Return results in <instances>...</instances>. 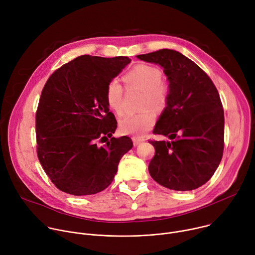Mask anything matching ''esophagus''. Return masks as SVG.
<instances>
[{"label":"esophagus","mask_w":255,"mask_h":255,"mask_svg":"<svg viewBox=\"0 0 255 255\" xmlns=\"http://www.w3.org/2000/svg\"><path fill=\"white\" fill-rule=\"evenodd\" d=\"M132 140H133L134 146H137L138 144H140L141 142H143V141H144V139H143V138H138V137H133V138H132Z\"/></svg>","instance_id":"1"}]
</instances>
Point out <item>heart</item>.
<instances>
[{
	"label": "heart",
	"mask_w": 255,
	"mask_h": 255,
	"mask_svg": "<svg viewBox=\"0 0 255 255\" xmlns=\"http://www.w3.org/2000/svg\"><path fill=\"white\" fill-rule=\"evenodd\" d=\"M161 79V70L148 64L135 65L122 78L128 90L135 89L142 91L141 107L143 109L151 106L158 112L162 111L166 107L169 98V89ZM123 96L124 90L118 81L112 80L107 85V104L117 115L123 113ZM151 108H148L138 114L125 116L120 121L121 132L127 135L142 136L145 132L148 131L154 125L156 120V114Z\"/></svg>",
	"instance_id": "1"
}]
</instances>
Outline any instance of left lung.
<instances>
[{
  "label": "left lung",
  "instance_id": "obj_1",
  "mask_svg": "<svg viewBox=\"0 0 255 255\" xmlns=\"http://www.w3.org/2000/svg\"><path fill=\"white\" fill-rule=\"evenodd\" d=\"M137 58L159 64L169 82L168 103L153 129L169 141H149L155 154L148 170L160 186L192 191L205 185L224 150V110L212 80L178 51L160 49Z\"/></svg>",
  "mask_w": 255,
  "mask_h": 255
}]
</instances>
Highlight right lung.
I'll use <instances>...</instances> for the list:
<instances>
[{
    "instance_id": "obj_1",
    "label": "right lung",
    "mask_w": 255,
    "mask_h": 255,
    "mask_svg": "<svg viewBox=\"0 0 255 255\" xmlns=\"http://www.w3.org/2000/svg\"><path fill=\"white\" fill-rule=\"evenodd\" d=\"M130 61L82 55L47 80L36 111L37 156L58 190L74 196L104 191L132 148L130 137H112L117 121L106 101L107 85Z\"/></svg>"
}]
</instances>
